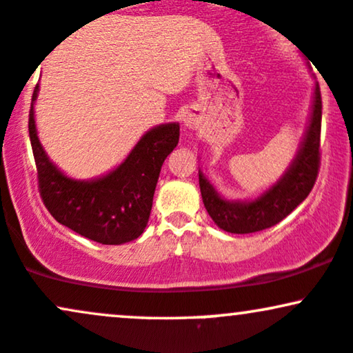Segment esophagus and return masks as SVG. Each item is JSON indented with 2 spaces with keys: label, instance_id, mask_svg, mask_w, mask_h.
Wrapping results in <instances>:
<instances>
[{
  "label": "esophagus",
  "instance_id": "34e87169",
  "mask_svg": "<svg viewBox=\"0 0 353 353\" xmlns=\"http://www.w3.org/2000/svg\"><path fill=\"white\" fill-rule=\"evenodd\" d=\"M184 123H185V125H189V128H194V125H196V121H194L192 117H188V119H184Z\"/></svg>",
  "mask_w": 353,
  "mask_h": 353
}]
</instances>
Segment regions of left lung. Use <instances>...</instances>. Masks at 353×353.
Returning <instances> with one entry per match:
<instances>
[{"label":"left lung","instance_id":"left-lung-1","mask_svg":"<svg viewBox=\"0 0 353 353\" xmlns=\"http://www.w3.org/2000/svg\"><path fill=\"white\" fill-rule=\"evenodd\" d=\"M320 123H322V99H320L319 83H315L309 124L292 163L272 185H269L254 199H228L217 192L199 169L202 202L217 228L230 234L259 232L279 224L302 201H305L319 174Z\"/></svg>","mask_w":353,"mask_h":353}]
</instances>
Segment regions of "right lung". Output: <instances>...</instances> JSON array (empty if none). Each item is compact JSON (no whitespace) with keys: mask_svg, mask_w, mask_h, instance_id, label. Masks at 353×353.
<instances>
[{"mask_svg":"<svg viewBox=\"0 0 353 353\" xmlns=\"http://www.w3.org/2000/svg\"><path fill=\"white\" fill-rule=\"evenodd\" d=\"M33 92L30 139L38 169L39 192L51 216L83 237L104 245H121L144 232L165 157L179 143V123L154 125L137 141L117 168L94 179L66 176L44 151L34 119Z\"/></svg>","mask_w":353,"mask_h":353,"instance_id":"obj_1","label":"right lung"}]
</instances>
